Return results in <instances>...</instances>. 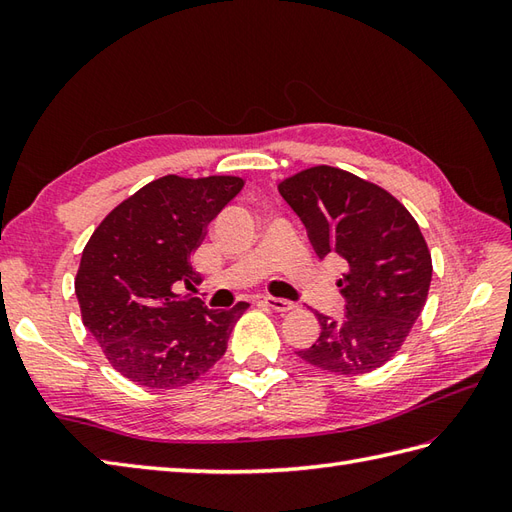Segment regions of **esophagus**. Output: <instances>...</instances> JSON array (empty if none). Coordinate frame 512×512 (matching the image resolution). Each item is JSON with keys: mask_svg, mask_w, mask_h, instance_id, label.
<instances>
[{"mask_svg": "<svg viewBox=\"0 0 512 512\" xmlns=\"http://www.w3.org/2000/svg\"><path fill=\"white\" fill-rule=\"evenodd\" d=\"M262 303H264V306H268L270 310H277V312H288V310L295 308V303L286 301V299H279V297H264Z\"/></svg>", "mask_w": 512, "mask_h": 512, "instance_id": "obj_1", "label": "esophagus"}]
</instances>
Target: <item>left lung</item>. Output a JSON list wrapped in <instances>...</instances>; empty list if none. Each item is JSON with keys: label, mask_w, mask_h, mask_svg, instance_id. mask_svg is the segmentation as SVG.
Instances as JSON below:
<instances>
[{"label": "left lung", "mask_w": 512, "mask_h": 512, "mask_svg": "<svg viewBox=\"0 0 512 512\" xmlns=\"http://www.w3.org/2000/svg\"><path fill=\"white\" fill-rule=\"evenodd\" d=\"M323 259L336 253L345 317L317 312L319 339L299 358L325 372L356 376L385 365L405 343L431 286V253L418 222L394 195L350 171L319 165L279 182Z\"/></svg>", "instance_id": "8db88e82"}]
</instances>
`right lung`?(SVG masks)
<instances>
[{
	"mask_svg": "<svg viewBox=\"0 0 512 512\" xmlns=\"http://www.w3.org/2000/svg\"><path fill=\"white\" fill-rule=\"evenodd\" d=\"M242 187L237 176H162L118 204L85 244L74 279L83 325L132 383L184 387L224 356L248 303L209 310L173 284H200L191 253Z\"/></svg>",
	"mask_w": 512,
	"mask_h": 512,
	"instance_id": "obj_1",
	"label": "right lung"
}]
</instances>
